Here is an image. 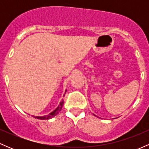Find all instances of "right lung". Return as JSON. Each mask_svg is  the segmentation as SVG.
<instances>
[{"mask_svg":"<svg viewBox=\"0 0 149 149\" xmlns=\"http://www.w3.org/2000/svg\"><path fill=\"white\" fill-rule=\"evenodd\" d=\"M63 104H64V100H62L60 102V103H59V105L58 106V107L56 108V109H54L52 112H51L50 113H49L48 115L43 116H33V117L35 118L40 119V120H49V119L52 118L53 117H54L55 116H57V114L59 113V112L61 110V108H62V107H63Z\"/></svg>","mask_w":149,"mask_h":149,"instance_id":"right-lung-1","label":"right lung"}]
</instances>
